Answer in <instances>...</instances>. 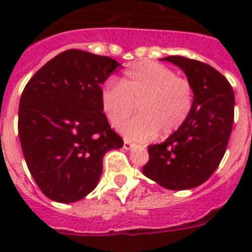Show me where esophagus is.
<instances>
[{
  "instance_id": "34e87169",
  "label": "esophagus",
  "mask_w": 252,
  "mask_h": 252,
  "mask_svg": "<svg viewBox=\"0 0 252 252\" xmlns=\"http://www.w3.org/2000/svg\"><path fill=\"white\" fill-rule=\"evenodd\" d=\"M132 146H134V142H132L130 140L126 138V140H124V149H130Z\"/></svg>"
}]
</instances>
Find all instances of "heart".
Segmentation results:
<instances>
[{
  "label": "heart",
  "instance_id": "b5f03b06",
  "mask_svg": "<svg viewBox=\"0 0 252 252\" xmlns=\"http://www.w3.org/2000/svg\"><path fill=\"white\" fill-rule=\"evenodd\" d=\"M140 115L120 126L136 140H150L158 132L168 136L183 126L193 106V91L186 78L171 68L153 61L134 63L120 82L108 80L102 89V104L114 126L131 116L135 103Z\"/></svg>",
  "mask_w": 252,
  "mask_h": 252
}]
</instances>
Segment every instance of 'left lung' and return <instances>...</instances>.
<instances>
[{
	"mask_svg": "<svg viewBox=\"0 0 252 252\" xmlns=\"http://www.w3.org/2000/svg\"><path fill=\"white\" fill-rule=\"evenodd\" d=\"M163 60L178 65L193 91V106L183 126L162 144L148 146L142 172L167 189L203 184L219 167L234 122V91L213 66L183 56Z\"/></svg>",
	"mask_w": 252,
	"mask_h": 252,
	"instance_id": "1",
	"label": "left lung"
}]
</instances>
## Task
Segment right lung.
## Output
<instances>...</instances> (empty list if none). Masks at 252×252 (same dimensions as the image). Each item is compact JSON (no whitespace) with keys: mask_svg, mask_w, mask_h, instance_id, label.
Segmentation results:
<instances>
[{"mask_svg":"<svg viewBox=\"0 0 252 252\" xmlns=\"http://www.w3.org/2000/svg\"><path fill=\"white\" fill-rule=\"evenodd\" d=\"M119 66L108 56L68 49L26 85L18 134L27 167L48 199H84L98 184L104 154L124 144L102 104V85Z\"/></svg>","mask_w":252,"mask_h":252,"instance_id":"add662e5","label":"right lung"}]
</instances>
